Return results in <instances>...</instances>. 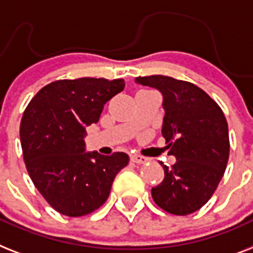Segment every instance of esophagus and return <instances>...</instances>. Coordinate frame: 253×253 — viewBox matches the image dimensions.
Returning <instances> with one entry per match:
<instances>
[{
	"mask_svg": "<svg viewBox=\"0 0 253 253\" xmlns=\"http://www.w3.org/2000/svg\"><path fill=\"white\" fill-rule=\"evenodd\" d=\"M130 160L133 163H137V164H143V163L147 162V158L138 155V154H133V155H130Z\"/></svg>",
	"mask_w": 253,
	"mask_h": 253,
	"instance_id": "obj_1",
	"label": "esophagus"
}]
</instances>
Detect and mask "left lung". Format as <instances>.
Wrapping results in <instances>:
<instances>
[{"mask_svg": "<svg viewBox=\"0 0 253 253\" xmlns=\"http://www.w3.org/2000/svg\"><path fill=\"white\" fill-rule=\"evenodd\" d=\"M163 94L162 134L177 162L163 166L164 179L151 189L162 210L186 216L200 210L216 191L229 160L227 122L221 107L189 81L163 75L137 77Z\"/></svg>", "mask_w": 253, "mask_h": 253, "instance_id": "obj_1", "label": "left lung"}]
</instances>
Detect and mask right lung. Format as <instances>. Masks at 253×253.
I'll return each mask as SVG.
<instances>
[{
  "label": "right lung",
  "mask_w": 253,
  "mask_h": 253,
  "mask_svg": "<svg viewBox=\"0 0 253 253\" xmlns=\"http://www.w3.org/2000/svg\"><path fill=\"white\" fill-rule=\"evenodd\" d=\"M124 80L81 77L43 86L20 122L23 159L36 189L54 210L80 217L107 200L115 177L129 156L85 152L86 126L98 123L103 106L124 89Z\"/></svg>",
  "instance_id": "add662e5"
}]
</instances>
